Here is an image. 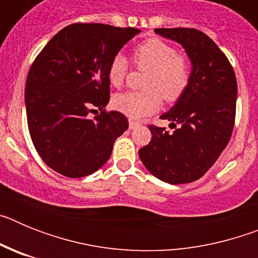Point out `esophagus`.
<instances>
[{
  "mask_svg": "<svg viewBox=\"0 0 258 258\" xmlns=\"http://www.w3.org/2000/svg\"><path fill=\"white\" fill-rule=\"evenodd\" d=\"M138 125H140V122L133 121V120H129V129H134V127H137Z\"/></svg>",
  "mask_w": 258,
  "mask_h": 258,
  "instance_id": "34e87169",
  "label": "esophagus"
}]
</instances>
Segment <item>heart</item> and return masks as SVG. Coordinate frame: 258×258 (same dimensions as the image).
I'll return each mask as SVG.
<instances>
[{
    "label": "heart",
    "mask_w": 258,
    "mask_h": 258,
    "mask_svg": "<svg viewBox=\"0 0 258 258\" xmlns=\"http://www.w3.org/2000/svg\"><path fill=\"white\" fill-rule=\"evenodd\" d=\"M133 59L140 70L147 71L142 92L115 95L112 104L118 112L131 118H141L156 112L161 98L168 103L178 101L190 85L191 64L184 54L160 38H149L136 46ZM129 63L122 54H116L108 64L109 84L121 88L126 79Z\"/></svg>",
    "instance_id": "heart-1"
}]
</instances>
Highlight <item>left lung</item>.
Here are the masks:
<instances>
[{"instance_id": "obj_1", "label": "left lung", "mask_w": 258, "mask_h": 258, "mask_svg": "<svg viewBox=\"0 0 258 258\" xmlns=\"http://www.w3.org/2000/svg\"><path fill=\"white\" fill-rule=\"evenodd\" d=\"M155 33L183 46L191 80L184 94L160 118L174 132L150 125L151 142L138 151L152 175L170 184L199 179L216 163L235 122V72L229 59L206 33L194 28H156Z\"/></svg>"}]
</instances>
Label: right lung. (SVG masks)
Segmentation results:
<instances>
[{
    "label": "right lung",
    "mask_w": 258,
    "mask_h": 258,
    "mask_svg": "<svg viewBox=\"0 0 258 258\" xmlns=\"http://www.w3.org/2000/svg\"><path fill=\"white\" fill-rule=\"evenodd\" d=\"M140 29L75 23L59 31L35 59L26 83L29 134L47 166L70 178L97 172L127 118L106 112L111 59ZM93 108L102 112L93 119ZM97 111V109H95Z\"/></svg>",
    "instance_id": "add662e5"
}]
</instances>
